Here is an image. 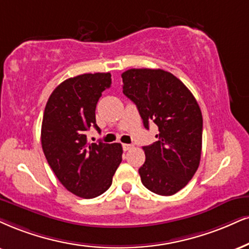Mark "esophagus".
<instances>
[{"instance_id":"1","label":"esophagus","mask_w":249,"mask_h":249,"mask_svg":"<svg viewBox=\"0 0 249 249\" xmlns=\"http://www.w3.org/2000/svg\"><path fill=\"white\" fill-rule=\"evenodd\" d=\"M133 146L134 145H131V144H127V143L122 144V149H124V151H128V150H130Z\"/></svg>"}]
</instances>
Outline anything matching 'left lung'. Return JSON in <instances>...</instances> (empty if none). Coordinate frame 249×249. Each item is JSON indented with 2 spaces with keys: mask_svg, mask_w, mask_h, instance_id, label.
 <instances>
[{
  "mask_svg": "<svg viewBox=\"0 0 249 249\" xmlns=\"http://www.w3.org/2000/svg\"><path fill=\"white\" fill-rule=\"evenodd\" d=\"M124 93L137 106L143 124H157L158 141L143 146L145 161L139 173L152 193L170 196L182 189L197 171L203 119L188 88L162 69H129L121 75Z\"/></svg>",
  "mask_w": 249,
  "mask_h": 249,
  "instance_id": "obj_1",
  "label": "left lung"
}]
</instances>
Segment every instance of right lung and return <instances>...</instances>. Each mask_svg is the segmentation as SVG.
<instances>
[{
	"label": "right lung",
	"mask_w": 249,
	"mask_h": 249,
	"mask_svg": "<svg viewBox=\"0 0 249 249\" xmlns=\"http://www.w3.org/2000/svg\"><path fill=\"white\" fill-rule=\"evenodd\" d=\"M109 72L83 73L61 83L48 98L41 125V145L48 164L72 194L93 198L112 185L122 160L120 143H88L96 124V106L110 87Z\"/></svg>",
	"instance_id": "add662e5"
}]
</instances>
